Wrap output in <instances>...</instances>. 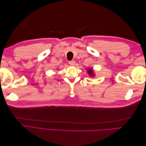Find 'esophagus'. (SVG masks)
I'll return each mask as SVG.
<instances>
[{
	"mask_svg": "<svg viewBox=\"0 0 146 146\" xmlns=\"http://www.w3.org/2000/svg\"><path fill=\"white\" fill-rule=\"evenodd\" d=\"M69 64L71 66H74L75 64H76V62H75L74 60H71L69 61Z\"/></svg>",
	"mask_w": 146,
	"mask_h": 146,
	"instance_id": "obj_1",
	"label": "esophagus"
}]
</instances>
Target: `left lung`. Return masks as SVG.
<instances>
[{"instance_id":"left-lung-1","label":"left lung","mask_w":146,"mask_h":146,"mask_svg":"<svg viewBox=\"0 0 146 146\" xmlns=\"http://www.w3.org/2000/svg\"><path fill=\"white\" fill-rule=\"evenodd\" d=\"M87 73L89 75V76L91 77H94L95 76V73L94 70L91 68H87Z\"/></svg>"}]
</instances>
